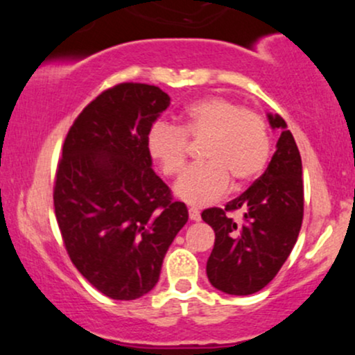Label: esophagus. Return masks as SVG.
<instances>
[{
    "label": "esophagus",
    "mask_w": 355,
    "mask_h": 355,
    "mask_svg": "<svg viewBox=\"0 0 355 355\" xmlns=\"http://www.w3.org/2000/svg\"><path fill=\"white\" fill-rule=\"evenodd\" d=\"M189 217H190V220H193V222H198V220H200V211H198L197 209H190Z\"/></svg>",
    "instance_id": "34e87169"
}]
</instances>
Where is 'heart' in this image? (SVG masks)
I'll use <instances>...</instances> for the list:
<instances>
[{
    "instance_id": "heart-1",
    "label": "heart",
    "mask_w": 355,
    "mask_h": 355,
    "mask_svg": "<svg viewBox=\"0 0 355 355\" xmlns=\"http://www.w3.org/2000/svg\"><path fill=\"white\" fill-rule=\"evenodd\" d=\"M205 141L202 160L175 185L182 202L203 207L218 200L230 187L254 182L267 166L270 135L262 116L223 96H207L183 112L182 125L158 121L146 135V152L162 173L175 177L183 170L190 141Z\"/></svg>"
}]
</instances>
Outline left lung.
Returning a JSON list of instances; mask_svg holds the SVG:
<instances>
[{
    "label": "left lung",
    "instance_id": "8db88e82",
    "mask_svg": "<svg viewBox=\"0 0 355 355\" xmlns=\"http://www.w3.org/2000/svg\"><path fill=\"white\" fill-rule=\"evenodd\" d=\"M272 128L282 130L277 150L262 177L225 209L202 211L215 232L214 250L207 260L210 284L230 295L262 291L284 266L294 248L304 218L302 160L287 123L268 115ZM242 209L237 224L226 215Z\"/></svg>",
    "mask_w": 355,
    "mask_h": 355
}]
</instances>
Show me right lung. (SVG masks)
<instances>
[{"mask_svg":"<svg viewBox=\"0 0 355 355\" xmlns=\"http://www.w3.org/2000/svg\"><path fill=\"white\" fill-rule=\"evenodd\" d=\"M168 105L153 85H115L64 138L53 187L56 222L73 266L110 299L148 294L189 220L146 152V135Z\"/></svg>","mask_w":355,"mask_h":355,"instance_id":"obj_1","label":"right lung"}]
</instances>
